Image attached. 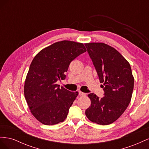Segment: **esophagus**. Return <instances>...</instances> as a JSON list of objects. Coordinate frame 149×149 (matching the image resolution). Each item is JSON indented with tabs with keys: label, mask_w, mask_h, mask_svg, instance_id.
<instances>
[{
	"label": "esophagus",
	"mask_w": 149,
	"mask_h": 149,
	"mask_svg": "<svg viewBox=\"0 0 149 149\" xmlns=\"http://www.w3.org/2000/svg\"><path fill=\"white\" fill-rule=\"evenodd\" d=\"M79 96H86V93H83V92H81V91H79Z\"/></svg>",
	"instance_id": "34e87169"
}]
</instances>
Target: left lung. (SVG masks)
<instances>
[{
	"instance_id": "obj_1",
	"label": "left lung",
	"mask_w": 149,
	"mask_h": 149,
	"mask_svg": "<svg viewBox=\"0 0 149 149\" xmlns=\"http://www.w3.org/2000/svg\"><path fill=\"white\" fill-rule=\"evenodd\" d=\"M84 45L104 91L101 98L88 94L91 104L85 114L92 123L110 124L124 113L131 100L134 83L131 68L118 50L106 43Z\"/></svg>"
}]
</instances>
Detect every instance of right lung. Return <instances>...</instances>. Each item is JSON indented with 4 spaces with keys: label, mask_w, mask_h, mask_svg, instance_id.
Listing matches in <instances>:
<instances>
[{
    "label": "right lung",
    "mask_w": 149,
    "mask_h": 149,
    "mask_svg": "<svg viewBox=\"0 0 149 149\" xmlns=\"http://www.w3.org/2000/svg\"><path fill=\"white\" fill-rule=\"evenodd\" d=\"M86 52L83 43L63 40L34 57L25 81L24 95L31 113L41 123L55 125L67 118L78 92L60 88L56 81L66 78L70 63Z\"/></svg>",
    "instance_id": "1"
}]
</instances>
